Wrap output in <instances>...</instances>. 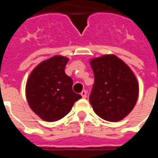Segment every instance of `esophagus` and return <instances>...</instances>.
Wrapping results in <instances>:
<instances>
[{
    "instance_id": "esophagus-1",
    "label": "esophagus",
    "mask_w": 158,
    "mask_h": 158,
    "mask_svg": "<svg viewBox=\"0 0 158 158\" xmlns=\"http://www.w3.org/2000/svg\"><path fill=\"white\" fill-rule=\"evenodd\" d=\"M81 96H82L83 98H85L87 97V91L85 89H83L82 92H81Z\"/></svg>"
}]
</instances>
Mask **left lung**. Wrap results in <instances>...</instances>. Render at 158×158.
<instances>
[{
    "label": "left lung",
    "mask_w": 158,
    "mask_h": 158,
    "mask_svg": "<svg viewBox=\"0 0 158 158\" xmlns=\"http://www.w3.org/2000/svg\"><path fill=\"white\" fill-rule=\"evenodd\" d=\"M94 84L89 100L98 115L107 121L124 118L134 109L139 93L138 82L130 68L113 54L90 60Z\"/></svg>",
    "instance_id": "1"
}]
</instances>
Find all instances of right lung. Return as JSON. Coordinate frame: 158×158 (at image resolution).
Returning a JSON list of instances; mask_svg holds the SVG:
<instances>
[{
	"instance_id": "add662e5",
	"label": "right lung",
	"mask_w": 158,
	"mask_h": 158,
	"mask_svg": "<svg viewBox=\"0 0 158 158\" xmlns=\"http://www.w3.org/2000/svg\"><path fill=\"white\" fill-rule=\"evenodd\" d=\"M68 61L64 56H53L39 64L28 78V104L45 121L52 122L65 117L82 98L73 91V80L65 73Z\"/></svg>"
}]
</instances>
